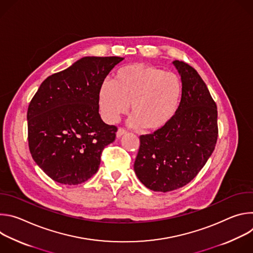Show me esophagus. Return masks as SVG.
Returning a JSON list of instances; mask_svg holds the SVG:
<instances>
[{
    "instance_id": "34e87169",
    "label": "esophagus",
    "mask_w": 253,
    "mask_h": 253,
    "mask_svg": "<svg viewBox=\"0 0 253 253\" xmlns=\"http://www.w3.org/2000/svg\"><path fill=\"white\" fill-rule=\"evenodd\" d=\"M127 133V131L125 130V129H123V128H119L118 130H117V132H116V137L117 138H121L123 135H125Z\"/></svg>"
}]
</instances>
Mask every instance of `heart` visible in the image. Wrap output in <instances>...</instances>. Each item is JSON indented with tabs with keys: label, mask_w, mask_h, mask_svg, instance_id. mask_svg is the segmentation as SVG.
Instances as JSON below:
<instances>
[{
	"label": "heart",
	"mask_w": 253,
	"mask_h": 253,
	"mask_svg": "<svg viewBox=\"0 0 253 253\" xmlns=\"http://www.w3.org/2000/svg\"><path fill=\"white\" fill-rule=\"evenodd\" d=\"M183 84L178 75L152 65L137 63L121 68L113 82L105 80L98 94L103 118L116 123L127 113L131 104L132 117L128 124L156 131L175 116L182 99Z\"/></svg>",
	"instance_id": "obj_1"
}]
</instances>
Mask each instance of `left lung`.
Segmentation results:
<instances>
[{
    "label": "left lung",
    "instance_id": "1",
    "mask_svg": "<svg viewBox=\"0 0 253 253\" xmlns=\"http://www.w3.org/2000/svg\"><path fill=\"white\" fill-rule=\"evenodd\" d=\"M183 84L174 118L152 134L140 136L134 171L153 191L168 192L188 184L214 151L218 136L217 107L197 71L173 61Z\"/></svg>",
    "mask_w": 253,
    "mask_h": 253
}]
</instances>
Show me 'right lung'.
Listing matches in <instances>:
<instances>
[{
  "instance_id": "obj_1",
  "label": "right lung",
  "mask_w": 253,
  "mask_h": 253,
  "mask_svg": "<svg viewBox=\"0 0 253 253\" xmlns=\"http://www.w3.org/2000/svg\"><path fill=\"white\" fill-rule=\"evenodd\" d=\"M124 58L84 57L49 76L30 102L29 148L34 161L54 181L77 185L99 169L101 153L117 128L99 114V89Z\"/></svg>"
}]
</instances>
